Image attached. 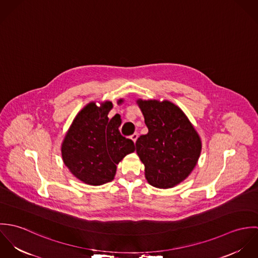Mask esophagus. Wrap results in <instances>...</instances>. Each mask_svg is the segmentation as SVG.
Returning <instances> with one entry per match:
<instances>
[{"label": "esophagus", "mask_w": 258, "mask_h": 258, "mask_svg": "<svg viewBox=\"0 0 258 258\" xmlns=\"http://www.w3.org/2000/svg\"><path fill=\"white\" fill-rule=\"evenodd\" d=\"M138 136H139V134H138L137 132H135V133H134V134H132L130 137H131V139L133 140V142L135 143V142H136V140L138 139Z\"/></svg>", "instance_id": "34e87169"}]
</instances>
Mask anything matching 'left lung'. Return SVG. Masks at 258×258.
I'll list each match as a JSON object with an SVG mask.
<instances>
[{"mask_svg": "<svg viewBox=\"0 0 258 258\" xmlns=\"http://www.w3.org/2000/svg\"><path fill=\"white\" fill-rule=\"evenodd\" d=\"M148 133L136 141L145 165L148 183L169 188L189 175L199 160L202 143L184 112L170 101L139 100Z\"/></svg>", "mask_w": 258, "mask_h": 258, "instance_id": "left-lung-1", "label": "left lung"}]
</instances>
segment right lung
I'll list each match as a JSON object with an SVG mask.
<instances>
[{
    "label": "right lung",
    "mask_w": 258,
    "mask_h": 258,
    "mask_svg": "<svg viewBox=\"0 0 258 258\" xmlns=\"http://www.w3.org/2000/svg\"><path fill=\"white\" fill-rule=\"evenodd\" d=\"M111 108L109 101L100 107L94 102L86 105L75 117L62 143L64 164L85 184L111 182L118 163L135 151L134 142L119 131L120 115L108 118Z\"/></svg>",
    "instance_id": "1"
}]
</instances>
